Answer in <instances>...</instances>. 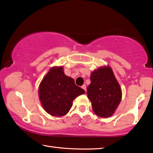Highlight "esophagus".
Masks as SVG:
<instances>
[{
	"label": "esophagus",
	"mask_w": 153,
	"mask_h": 153,
	"mask_svg": "<svg viewBox=\"0 0 153 153\" xmlns=\"http://www.w3.org/2000/svg\"><path fill=\"white\" fill-rule=\"evenodd\" d=\"M82 88L84 89V91H85V93H86V86L85 85H83V86H82Z\"/></svg>",
	"instance_id": "obj_1"
}]
</instances>
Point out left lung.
I'll return each mask as SVG.
<instances>
[{"label": "left lung", "instance_id": "1", "mask_svg": "<svg viewBox=\"0 0 153 153\" xmlns=\"http://www.w3.org/2000/svg\"><path fill=\"white\" fill-rule=\"evenodd\" d=\"M86 94L95 114L101 118L113 114L120 102L122 93L110 67H101L92 72Z\"/></svg>", "mask_w": 153, "mask_h": 153}]
</instances>
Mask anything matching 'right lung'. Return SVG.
<instances>
[{
	"label": "right lung",
	"instance_id": "1",
	"mask_svg": "<svg viewBox=\"0 0 153 153\" xmlns=\"http://www.w3.org/2000/svg\"><path fill=\"white\" fill-rule=\"evenodd\" d=\"M85 91L65 75L62 67H53L43 79L39 88L40 101L50 115L62 116L72 107L73 101Z\"/></svg>",
	"mask_w": 153,
	"mask_h": 153
}]
</instances>
